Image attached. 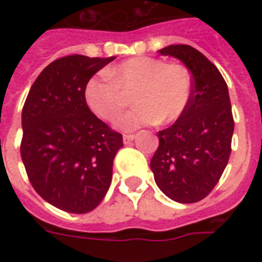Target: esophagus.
Returning <instances> with one entry per match:
<instances>
[{
  "mask_svg": "<svg viewBox=\"0 0 262 262\" xmlns=\"http://www.w3.org/2000/svg\"><path fill=\"white\" fill-rule=\"evenodd\" d=\"M135 137H136L135 135H123V143L129 144L130 141H133V140H135Z\"/></svg>",
  "mask_w": 262,
  "mask_h": 262,
  "instance_id": "esophagus-1",
  "label": "esophagus"
}]
</instances>
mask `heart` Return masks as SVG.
<instances>
[{
    "instance_id": "heart-1",
    "label": "heart",
    "mask_w": 262,
    "mask_h": 262,
    "mask_svg": "<svg viewBox=\"0 0 262 262\" xmlns=\"http://www.w3.org/2000/svg\"><path fill=\"white\" fill-rule=\"evenodd\" d=\"M107 77L94 76L84 87L90 110L104 121H114L127 106V94L136 107L117 121L123 130L152 123L175 122L186 111L193 83L186 68L154 57H133L106 72Z\"/></svg>"
}]
</instances>
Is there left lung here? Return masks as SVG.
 <instances>
[{
  "instance_id": "1",
  "label": "left lung",
  "mask_w": 262,
  "mask_h": 262,
  "mask_svg": "<svg viewBox=\"0 0 262 262\" xmlns=\"http://www.w3.org/2000/svg\"><path fill=\"white\" fill-rule=\"evenodd\" d=\"M159 53L185 63L191 73L193 92L182 117L158 132L159 147L151 170L168 199L197 203L219 182L231 154L234 118L227 84L219 69L194 47L171 45Z\"/></svg>"
}]
</instances>
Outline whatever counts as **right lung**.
Wrapping results in <instances>:
<instances>
[{
	"label": "right lung",
	"instance_id": "1",
	"mask_svg": "<svg viewBox=\"0 0 262 262\" xmlns=\"http://www.w3.org/2000/svg\"><path fill=\"white\" fill-rule=\"evenodd\" d=\"M115 57L67 55L47 65L21 113V159L43 200L71 213H87L106 195L122 135L90 110L88 80Z\"/></svg>",
	"mask_w": 262,
	"mask_h": 262
}]
</instances>
